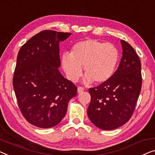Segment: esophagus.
Masks as SVG:
<instances>
[{
    "instance_id": "34e87169",
    "label": "esophagus",
    "mask_w": 155,
    "mask_h": 155,
    "mask_svg": "<svg viewBox=\"0 0 155 155\" xmlns=\"http://www.w3.org/2000/svg\"><path fill=\"white\" fill-rule=\"evenodd\" d=\"M84 91V87H82V86H78V89H77V91L78 93H80V92H81Z\"/></svg>"
}]
</instances>
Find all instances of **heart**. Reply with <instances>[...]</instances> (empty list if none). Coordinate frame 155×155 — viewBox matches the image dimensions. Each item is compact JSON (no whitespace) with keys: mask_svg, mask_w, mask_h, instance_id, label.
I'll return each instance as SVG.
<instances>
[{"mask_svg":"<svg viewBox=\"0 0 155 155\" xmlns=\"http://www.w3.org/2000/svg\"><path fill=\"white\" fill-rule=\"evenodd\" d=\"M118 58V51L112 44L85 40L74 44L70 54H63L62 64L71 81L79 79L84 67L87 82L101 84L114 74Z\"/></svg>","mask_w":155,"mask_h":155,"instance_id":"obj_1","label":"heart"}]
</instances>
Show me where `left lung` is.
Listing matches in <instances>:
<instances>
[{
	"instance_id": "obj_1",
	"label": "left lung",
	"mask_w": 155,
	"mask_h": 155,
	"mask_svg": "<svg viewBox=\"0 0 155 155\" xmlns=\"http://www.w3.org/2000/svg\"><path fill=\"white\" fill-rule=\"evenodd\" d=\"M122 56L112 77L98 86L91 87L87 108L89 119L104 130H113L129 121L134 111L142 86L141 64L128 42L121 40Z\"/></svg>"
}]
</instances>
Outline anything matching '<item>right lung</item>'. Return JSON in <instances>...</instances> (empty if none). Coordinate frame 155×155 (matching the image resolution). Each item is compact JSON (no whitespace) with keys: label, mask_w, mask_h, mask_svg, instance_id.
I'll list each match as a JSON object with an SVG mask.
<instances>
[{"label":"right lung","mask_w":155,"mask_h":155,"mask_svg":"<svg viewBox=\"0 0 155 155\" xmlns=\"http://www.w3.org/2000/svg\"><path fill=\"white\" fill-rule=\"evenodd\" d=\"M70 33L45 30L18 51L12 84L19 109L26 120L40 128L53 127L63 120L77 87L64 78L60 43Z\"/></svg>","instance_id":"right-lung-1"}]
</instances>
